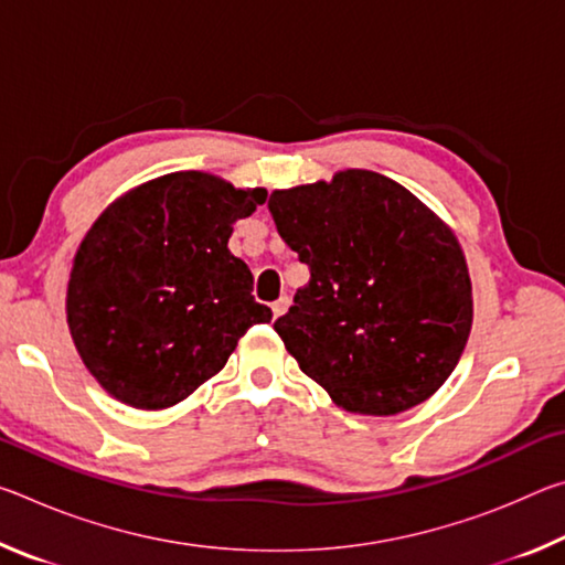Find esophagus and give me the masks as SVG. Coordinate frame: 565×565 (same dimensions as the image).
<instances>
[{
    "mask_svg": "<svg viewBox=\"0 0 565 565\" xmlns=\"http://www.w3.org/2000/svg\"><path fill=\"white\" fill-rule=\"evenodd\" d=\"M289 303H291V299L289 296H281L279 301H274L271 303V311H274V319H279L281 313H286V309H289Z\"/></svg>",
    "mask_w": 565,
    "mask_h": 565,
    "instance_id": "34e87169",
    "label": "esophagus"
}]
</instances>
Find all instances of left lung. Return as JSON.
<instances>
[{
	"label": "left lung",
	"instance_id": "8db88e82",
	"mask_svg": "<svg viewBox=\"0 0 565 565\" xmlns=\"http://www.w3.org/2000/svg\"><path fill=\"white\" fill-rule=\"evenodd\" d=\"M266 206L311 274L274 323L303 374L351 414L394 416L436 394L473 319L463 252L441 218L366 169L274 191Z\"/></svg>",
	"mask_w": 565,
	"mask_h": 565
}]
</instances>
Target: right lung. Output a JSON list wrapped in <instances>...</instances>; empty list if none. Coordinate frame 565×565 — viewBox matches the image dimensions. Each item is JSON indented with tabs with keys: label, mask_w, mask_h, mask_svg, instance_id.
<instances>
[{
	"label": "right lung",
	"mask_w": 565,
	"mask_h": 565,
	"mask_svg": "<svg viewBox=\"0 0 565 565\" xmlns=\"http://www.w3.org/2000/svg\"><path fill=\"white\" fill-rule=\"evenodd\" d=\"M266 189L177 171L114 202L76 252L66 321L84 366L114 398L167 408L224 369L269 323L248 266L228 252Z\"/></svg>",
	"instance_id": "right-lung-1"
}]
</instances>
